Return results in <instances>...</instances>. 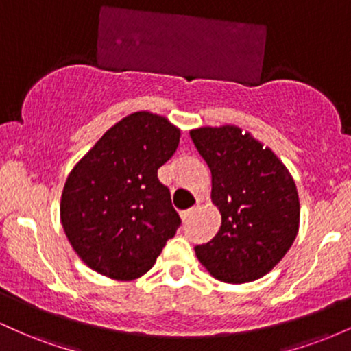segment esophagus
I'll list each match as a JSON object with an SVG mask.
<instances>
[{"instance_id": "esophagus-1", "label": "esophagus", "mask_w": 351, "mask_h": 351, "mask_svg": "<svg viewBox=\"0 0 351 351\" xmlns=\"http://www.w3.org/2000/svg\"><path fill=\"white\" fill-rule=\"evenodd\" d=\"M198 211H199V206H198V204H196V206L189 208V209H186V211H183V213H181V217H183V221H184V223H188V221L191 219V217L195 216L196 213H198Z\"/></svg>"}]
</instances>
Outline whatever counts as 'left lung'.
Returning <instances> with one entry per match:
<instances>
[{
  "instance_id": "8db88e82",
  "label": "left lung",
  "mask_w": 351,
  "mask_h": 351,
  "mask_svg": "<svg viewBox=\"0 0 351 351\" xmlns=\"http://www.w3.org/2000/svg\"><path fill=\"white\" fill-rule=\"evenodd\" d=\"M211 170V198L221 213L217 234L195 245L217 280L244 284L271 272L299 231L295 183L271 148L232 125L189 132Z\"/></svg>"
}]
</instances>
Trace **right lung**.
Wrapping results in <instances>:
<instances>
[{"instance_id":"add662e5","label":"right lung","mask_w":351,"mask_h":351,"mask_svg":"<svg viewBox=\"0 0 351 351\" xmlns=\"http://www.w3.org/2000/svg\"><path fill=\"white\" fill-rule=\"evenodd\" d=\"M180 130L135 112L115 123L75 165L60 199L67 239L88 267L117 280L143 276L181 219L158 168L175 155Z\"/></svg>"}]
</instances>
